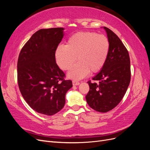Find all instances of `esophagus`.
Returning <instances> with one entry per match:
<instances>
[{
  "instance_id": "obj_1",
  "label": "esophagus",
  "mask_w": 150,
  "mask_h": 150,
  "mask_svg": "<svg viewBox=\"0 0 150 150\" xmlns=\"http://www.w3.org/2000/svg\"><path fill=\"white\" fill-rule=\"evenodd\" d=\"M72 84H73V86H78L79 84V82L74 80V81H72Z\"/></svg>"
}]
</instances>
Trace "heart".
Instances as JSON below:
<instances>
[{
  "instance_id": "1",
  "label": "heart",
  "mask_w": 150,
  "mask_h": 150,
  "mask_svg": "<svg viewBox=\"0 0 150 150\" xmlns=\"http://www.w3.org/2000/svg\"><path fill=\"white\" fill-rule=\"evenodd\" d=\"M110 42L104 35L93 32H80L72 35L65 46H59L55 52L57 64L62 70H69L76 61L79 62L68 72V77L81 79L89 72L101 71L107 61Z\"/></svg>"
}]
</instances>
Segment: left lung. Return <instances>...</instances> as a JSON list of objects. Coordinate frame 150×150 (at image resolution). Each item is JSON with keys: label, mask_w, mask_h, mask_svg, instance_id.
<instances>
[{"label": "left lung", "mask_w": 150, "mask_h": 150, "mask_svg": "<svg viewBox=\"0 0 150 150\" xmlns=\"http://www.w3.org/2000/svg\"><path fill=\"white\" fill-rule=\"evenodd\" d=\"M110 51L107 61L93 80L88 81L89 91L86 96L89 106L95 111L106 112L115 108L122 100L131 80L130 59L128 50L120 39L106 27Z\"/></svg>", "instance_id": "obj_1"}]
</instances>
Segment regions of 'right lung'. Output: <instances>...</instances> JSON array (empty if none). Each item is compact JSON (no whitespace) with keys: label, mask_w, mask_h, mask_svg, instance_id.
I'll list each match as a JSON object with an SVG mask.
<instances>
[{"label":"right lung","mask_w":150,"mask_h":150,"mask_svg":"<svg viewBox=\"0 0 150 150\" xmlns=\"http://www.w3.org/2000/svg\"><path fill=\"white\" fill-rule=\"evenodd\" d=\"M64 29L39 30L24 44L18 58L17 82L22 96L32 109L47 116L62 110L66 94L72 87L56 62Z\"/></svg>","instance_id":"add662e5"}]
</instances>
